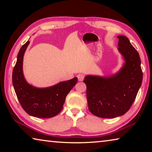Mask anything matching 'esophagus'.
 <instances>
[{"label": "esophagus", "instance_id": "obj_1", "mask_svg": "<svg viewBox=\"0 0 152 152\" xmlns=\"http://www.w3.org/2000/svg\"><path fill=\"white\" fill-rule=\"evenodd\" d=\"M77 77H78V79L79 81H83V80L84 78V75L82 74H78Z\"/></svg>", "mask_w": 152, "mask_h": 152}]
</instances>
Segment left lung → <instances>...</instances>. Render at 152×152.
<instances>
[{
    "label": "left lung",
    "mask_w": 152,
    "mask_h": 152,
    "mask_svg": "<svg viewBox=\"0 0 152 152\" xmlns=\"http://www.w3.org/2000/svg\"><path fill=\"white\" fill-rule=\"evenodd\" d=\"M117 37L118 50L125 60L121 69L111 76L88 75L84 80L88 109L101 118H115L127 113L142 83L140 55L126 36Z\"/></svg>",
    "instance_id": "8db88e82"
}]
</instances>
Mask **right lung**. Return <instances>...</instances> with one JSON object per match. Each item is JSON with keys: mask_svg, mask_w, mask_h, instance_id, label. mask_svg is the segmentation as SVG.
<instances>
[{"mask_svg": "<svg viewBox=\"0 0 152 152\" xmlns=\"http://www.w3.org/2000/svg\"><path fill=\"white\" fill-rule=\"evenodd\" d=\"M28 40L20 49L12 71V84L23 109L31 116L38 118L55 117L63 109L67 94L76 85L78 78L60 82L48 88H36L28 84L23 73V61Z\"/></svg>", "mask_w": 152, "mask_h": 152, "instance_id": "right-lung-1", "label": "right lung"}]
</instances>
